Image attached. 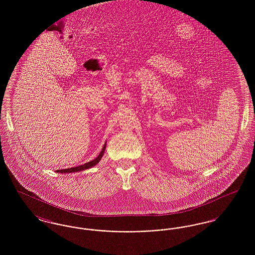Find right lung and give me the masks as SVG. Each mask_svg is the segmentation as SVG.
<instances>
[{
  "mask_svg": "<svg viewBox=\"0 0 255 255\" xmlns=\"http://www.w3.org/2000/svg\"><path fill=\"white\" fill-rule=\"evenodd\" d=\"M105 148H106V146L104 145V147H103V148H102V150H101V152L99 153V155H98L97 158H95V159H93V160H91V161L87 162V163H85V164H82V165H80V166L72 167V168L64 170V171H65V172H68V173H74V172H80V171L89 169V168H92V167L96 166L97 163L100 161L101 158L103 157V155H104V152H105Z\"/></svg>",
  "mask_w": 255,
  "mask_h": 255,
  "instance_id": "obj_1",
  "label": "right lung"
}]
</instances>
